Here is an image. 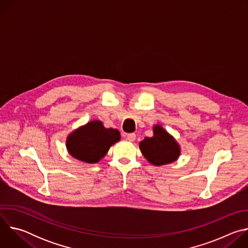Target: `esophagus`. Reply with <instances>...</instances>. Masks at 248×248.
Instances as JSON below:
<instances>
[{
	"label": "esophagus",
	"mask_w": 248,
	"mask_h": 248,
	"mask_svg": "<svg viewBox=\"0 0 248 248\" xmlns=\"http://www.w3.org/2000/svg\"><path fill=\"white\" fill-rule=\"evenodd\" d=\"M126 138H127V140L128 141H134L135 140V138H136V135H135V133H128L127 135H126Z\"/></svg>",
	"instance_id": "obj_1"
}]
</instances>
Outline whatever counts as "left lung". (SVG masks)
Listing matches in <instances>:
<instances>
[{"mask_svg": "<svg viewBox=\"0 0 248 248\" xmlns=\"http://www.w3.org/2000/svg\"><path fill=\"white\" fill-rule=\"evenodd\" d=\"M153 133L152 137H145L139 143L141 153L149 163L155 166L174 162L181 155L179 143L159 124L154 125Z\"/></svg>", "mask_w": 248, "mask_h": 248, "instance_id": "obj_1", "label": "left lung"}]
</instances>
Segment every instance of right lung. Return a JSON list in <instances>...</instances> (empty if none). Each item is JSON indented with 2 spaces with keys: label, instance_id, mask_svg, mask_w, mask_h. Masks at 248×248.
<instances>
[{
  "label": "right lung",
  "instance_id": "obj_1",
  "mask_svg": "<svg viewBox=\"0 0 248 248\" xmlns=\"http://www.w3.org/2000/svg\"><path fill=\"white\" fill-rule=\"evenodd\" d=\"M121 139L118 129L106 128L92 121L74 130L66 138V149L74 158L88 164L98 163L110 147Z\"/></svg>",
  "mask_w": 248,
  "mask_h": 248
}]
</instances>
